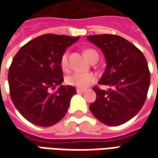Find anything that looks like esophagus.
<instances>
[{
    "mask_svg": "<svg viewBox=\"0 0 158 158\" xmlns=\"http://www.w3.org/2000/svg\"><path fill=\"white\" fill-rule=\"evenodd\" d=\"M85 91V89H77V93H79V94H80V93H84Z\"/></svg>",
    "mask_w": 158,
    "mask_h": 158,
    "instance_id": "obj_1",
    "label": "esophagus"
}]
</instances>
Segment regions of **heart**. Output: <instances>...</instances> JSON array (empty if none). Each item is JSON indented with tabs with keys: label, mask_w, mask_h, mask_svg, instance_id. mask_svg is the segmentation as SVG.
<instances>
[{
	"label": "heart",
	"mask_w": 158,
	"mask_h": 158,
	"mask_svg": "<svg viewBox=\"0 0 158 158\" xmlns=\"http://www.w3.org/2000/svg\"><path fill=\"white\" fill-rule=\"evenodd\" d=\"M85 55L89 61L95 57H98L97 52L93 49H86ZM60 65L62 70L66 71L69 68V54L64 52L60 59ZM96 81V76L90 73H73L66 77V83L69 85L77 87L79 89H85Z\"/></svg>",
	"instance_id": "obj_1"
}]
</instances>
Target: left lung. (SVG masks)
I'll use <instances>...</instances> for the list:
<instances>
[{"label":"left lung","mask_w":158,"mask_h":158,"mask_svg":"<svg viewBox=\"0 0 158 158\" xmlns=\"http://www.w3.org/2000/svg\"><path fill=\"white\" fill-rule=\"evenodd\" d=\"M105 56L106 67L100 85L113 87L102 90L94 88L96 99L89 110L100 122L121 125L142 108L150 86L149 69L143 53L132 43L114 35L87 36Z\"/></svg>","instance_id":"1"}]
</instances>
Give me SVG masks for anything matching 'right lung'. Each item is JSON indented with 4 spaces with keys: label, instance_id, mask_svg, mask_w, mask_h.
Wrapping results in <instances>:
<instances>
[{
    "label": "right lung",
    "instance_id": "1",
    "mask_svg": "<svg viewBox=\"0 0 158 158\" xmlns=\"http://www.w3.org/2000/svg\"><path fill=\"white\" fill-rule=\"evenodd\" d=\"M79 39L43 35L28 42L15 55L8 73L10 96L16 108L29 122L49 127L65 116L76 89L62 85L60 59L67 47ZM56 87L58 89L51 93Z\"/></svg>",
    "mask_w": 158,
    "mask_h": 158
}]
</instances>
